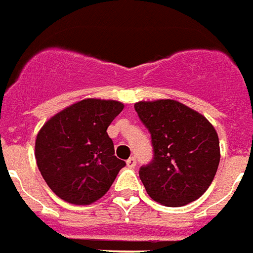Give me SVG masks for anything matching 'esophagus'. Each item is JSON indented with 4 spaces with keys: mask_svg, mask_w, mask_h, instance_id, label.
<instances>
[{
    "mask_svg": "<svg viewBox=\"0 0 253 253\" xmlns=\"http://www.w3.org/2000/svg\"><path fill=\"white\" fill-rule=\"evenodd\" d=\"M126 164H127V166L130 168V169H132V168H135L136 166V160L134 158V157H130V158L126 161Z\"/></svg>",
    "mask_w": 253,
    "mask_h": 253,
    "instance_id": "esophagus-1",
    "label": "esophagus"
}]
</instances>
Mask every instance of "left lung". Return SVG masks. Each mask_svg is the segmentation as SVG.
Here are the masks:
<instances>
[{"mask_svg": "<svg viewBox=\"0 0 253 253\" xmlns=\"http://www.w3.org/2000/svg\"><path fill=\"white\" fill-rule=\"evenodd\" d=\"M151 134L154 160L139 178L154 201L184 207L211 186L220 164V142L203 114L173 99L134 104Z\"/></svg>", "mask_w": 253, "mask_h": 253, "instance_id": "obj_1", "label": "left lung"}]
</instances>
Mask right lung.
<instances>
[{
	"label": "right lung",
	"mask_w": 253,
	"mask_h": 253,
	"mask_svg": "<svg viewBox=\"0 0 253 253\" xmlns=\"http://www.w3.org/2000/svg\"><path fill=\"white\" fill-rule=\"evenodd\" d=\"M125 104L88 98L49 118L36 136L35 157L50 190L67 203L98 201L126 165L115 157L107 127Z\"/></svg>",
	"instance_id": "add662e5"
}]
</instances>
